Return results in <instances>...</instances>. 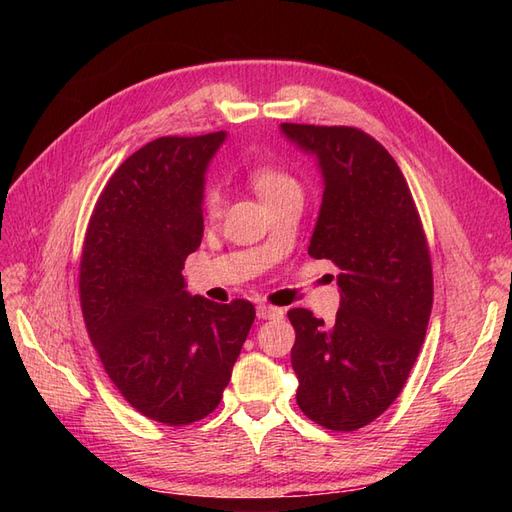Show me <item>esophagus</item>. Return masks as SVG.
Instances as JSON below:
<instances>
[{
	"label": "esophagus",
	"instance_id": "1",
	"mask_svg": "<svg viewBox=\"0 0 512 512\" xmlns=\"http://www.w3.org/2000/svg\"><path fill=\"white\" fill-rule=\"evenodd\" d=\"M256 316H258L260 320H280V318L284 316V309L260 303V305L256 307Z\"/></svg>",
	"mask_w": 512,
	"mask_h": 512
}]
</instances>
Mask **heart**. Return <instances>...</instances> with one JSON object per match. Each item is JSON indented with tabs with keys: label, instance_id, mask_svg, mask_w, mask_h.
<instances>
[{
	"label": "heart",
	"instance_id": "heart-1",
	"mask_svg": "<svg viewBox=\"0 0 512 512\" xmlns=\"http://www.w3.org/2000/svg\"><path fill=\"white\" fill-rule=\"evenodd\" d=\"M250 181L254 185V190L260 194V198L273 200L277 196H284L290 192H301L299 183L294 181L286 170L277 168L273 164H256L250 168ZM222 207V196L218 190H207L205 194V209L209 213H218Z\"/></svg>",
	"mask_w": 512,
	"mask_h": 512
}]
</instances>
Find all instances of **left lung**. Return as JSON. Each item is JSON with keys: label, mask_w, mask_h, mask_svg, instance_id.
Masks as SVG:
<instances>
[{"label": "left lung", "mask_w": 512, "mask_h": 512, "mask_svg": "<svg viewBox=\"0 0 512 512\" xmlns=\"http://www.w3.org/2000/svg\"><path fill=\"white\" fill-rule=\"evenodd\" d=\"M280 132L322 177L307 254L339 267L335 324L288 312L297 404L322 427L354 431L397 399L425 342L433 277L423 226L397 162L369 134L301 123Z\"/></svg>", "instance_id": "left-lung-1"}]
</instances>
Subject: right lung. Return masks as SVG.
<instances>
[{"instance_id":"obj_1","label":"right lung","mask_w":512,"mask_h":512,"mask_svg":"<svg viewBox=\"0 0 512 512\" xmlns=\"http://www.w3.org/2000/svg\"><path fill=\"white\" fill-rule=\"evenodd\" d=\"M226 132L162 136L123 162L100 194L81 258L91 344L128 404L190 425L218 408L256 309L190 294L188 254L203 239L205 175Z\"/></svg>"}]
</instances>
